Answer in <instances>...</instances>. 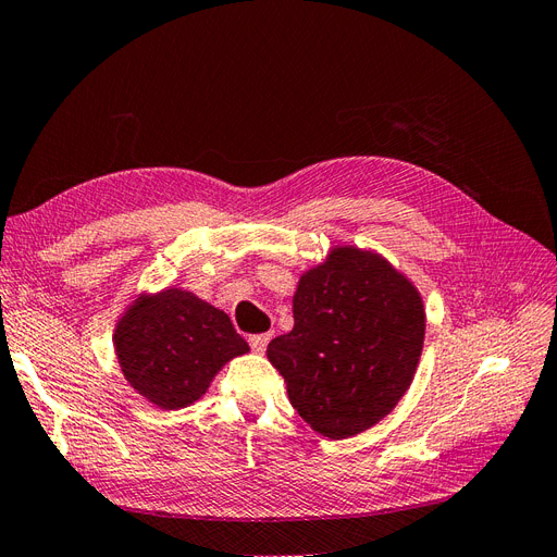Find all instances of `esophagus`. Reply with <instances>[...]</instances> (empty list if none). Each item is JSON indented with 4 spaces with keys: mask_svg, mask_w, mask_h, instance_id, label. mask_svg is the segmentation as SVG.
<instances>
[{
    "mask_svg": "<svg viewBox=\"0 0 557 557\" xmlns=\"http://www.w3.org/2000/svg\"><path fill=\"white\" fill-rule=\"evenodd\" d=\"M273 333H261V335H249V347H252L257 354H263L268 343H271Z\"/></svg>",
    "mask_w": 557,
    "mask_h": 557,
    "instance_id": "34e87169",
    "label": "esophagus"
}]
</instances>
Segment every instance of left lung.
<instances>
[{"label": "left lung", "instance_id": "1", "mask_svg": "<svg viewBox=\"0 0 557 557\" xmlns=\"http://www.w3.org/2000/svg\"><path fill=\"white\" fill-rule=\"evenodd\" d=\"M423 333V302L407 277L380 255L335 247L300 277L294 329L265 354L298 414L324 437L345 440L405 396Z\"/></svg>", "mask_w": 557, "mask_h": 557}]
</instances>
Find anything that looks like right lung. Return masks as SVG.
I'll list each match as a JSON object with an SVG mask.
<instances>
[{
	"instance_id": "obj_1",
	"label": "right lung",
	"mask_w": 557,
	"mask_h": 557,
	"mask_svg": "<svg viewBox=\"0 0 557 557\" xmlns=\"http://www.w3.org/2000/svg\"><path fill=\"white\" fill-rule=\"evenodd\" d=\"M249 351L231 319L183 289L134 302L115 329V354L127 382L161 409L199 400L233 356Z\"/></svg>"
}]
</instances>
